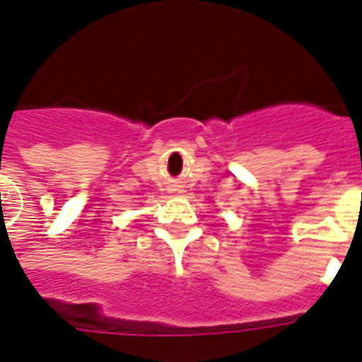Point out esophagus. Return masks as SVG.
Returning <instances> with one entry per match:
<instances>
[{
  "label": "esophagus",
  "instance_id": "esophagus-1",
  "mask_svg": "<svg viewBox=\"0 0 362 362\" xmlns=\"http://www.w3.org/2000/svg\"><path fill=\"white\" fill-rule=\"evenodd\" d=\"M173 191V193H175V191H176V193H180V189H171Z\"/></svg>",
  "mask_w": 362,
  "mask_h": 362
}]
</instances>
